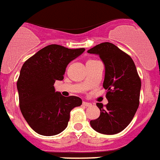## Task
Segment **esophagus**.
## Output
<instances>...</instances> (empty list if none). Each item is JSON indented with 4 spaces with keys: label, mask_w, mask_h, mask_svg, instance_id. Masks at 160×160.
Wrapping results in <instances>:
<instances>
[{
    "label": "esophagus",
    "mask_w": 160,
    "mask_h": 160,
    "mask_svg": "<svg viewBox=\"0 0 160 160\" xmlns=\"http://www.w3.org/2000/svg\"><path fill=\"white\" fill-rule=\"evenodd\" d=\"M82 105H84L86 107H89L92 104H90V103H88V102H82Z\"/></svg>",
    "instance_id": "obj_1"
}]
</instances>
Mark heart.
Here are the masks:
<instances>
[{"label":"heart","instance_id":"obj_1","mask_svg":"<svg viewBox=\"0 0 160 160\" xmlns=\"http://www.w3.org/2000/svg\"><path fill=\"white\" fill-rule=\"evenodd\" d=\"M89 62H92V61H89Z\"/></svg>","mask_w":160,"mask_h":160}]
</instances>
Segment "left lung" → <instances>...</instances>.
Wrapping results in <instances>:
<instances>
[{
	"instance_id": "obj_1",
	"label": "left lung",
	"mask_w": 160,
	"mask_h": 160,
	"mask_svg": "<svg viewBox=\"0 0 160 160\" xmlns=\"http://www.w3.org/2000/svg\"><path fill=\"white\" fill-rule=\"evenodd\" d=\"M98 55L105 67L103 87L107 90L108 104L96 105L100 116L90 121L93 130L102 134L121 132L130 124L139 105L141 79L135 63L127 53L115 44L104 42L88 50Z\"/></svg>"
}]
</instances>
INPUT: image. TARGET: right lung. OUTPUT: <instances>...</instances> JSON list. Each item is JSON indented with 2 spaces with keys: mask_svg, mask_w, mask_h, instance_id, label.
Returning a JSON list of instances; mask_svg holds the SVG:
<instances>
[{
  "mask_svg": "<svg viewBox=\"0 0 160 160\" xmlns=\"http://www.w3.org/2000/svg\"><path fill=\"white\" fill-rule=\"evenodd\" d=\"M84 50L50 44L22 65L17 82L19 106L28 124L37 133L54 136L63 132L71 110L82 104L79 97H64L56 92L54 84L56 80H63L67 65Z\"/></svg>",
  "mask_w": 160,
  "mask_h": 160,
  "instance_id": "1",
  "label": "right lung"
}]
</instances>
